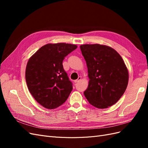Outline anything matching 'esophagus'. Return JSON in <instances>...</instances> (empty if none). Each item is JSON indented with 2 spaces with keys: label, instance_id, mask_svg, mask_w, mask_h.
I'll list each match as a JSON object with an SVG mask.
<instances>
[{
  "label": "esophagus",
  "instance_id": "esophagus-1",
  "mask_svg": "<svg viewBox=\"0 0 148 148\" xmlns=\"http://www.w3.org/2000/svg\"><path fill=\"white\" fill-rule=\"evenodd\" d=\"M81 79H82V77H79L77 79L74 80V82H75V83H78V82L80 81V80H81Z\"/></svg>",
  "mask_w": 148,
  "mask_h": 148
}]
</instances>
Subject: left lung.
<instances>
[{
  "mask_svg": "<svg viewBox=\"0 0 148 148\" xmlns=\"http://www.w3.org/2000/svg\"><path fill=\"white\" fill-rule=\"evenodd\" d=\"M89 78L84 92L89 104L99 109L115 104L128 83V71L122 57L113 48L101 44L80 46Z\"/></svg>",
  "mask_w": 148,
  "mask_h": 148,
  "instance_id": "1",
  "label": "left lung"
}]
</instances>
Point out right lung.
<instances>
[{"label": "right lung", "mask_w": 148, "mask_h": 148, "mask_svg": "<svg viewBox=\"0 0 148 148\" xmlns=\"http://www.w3.org/2000/svg\"><path fill=\"white\" fill-rule=\"evenodd\" d=\"M77 48L66 43L47 44L31 56L26 65L25 78L31 95L48 109H56L66 101L73 89L62 62Z\"/></svg>", "instance_id": "1"}]
</instances>
